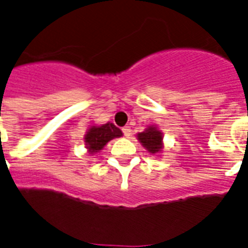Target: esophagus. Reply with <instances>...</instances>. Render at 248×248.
I'll use <instances>...</instances> for the list:
<instances>
[{
  "instance_id": "esophagus-1",
  "label": "esophagus",
  "mask_w": 248,
  "mask_h": 248,
  "mask_svg": "<svg viewBox=\"0 0 248 248\" xmlns=\"http://www.w3.org/2000/svg\"><path fill=\"white\" fill-rule=\"evenodd\" d=\"M122 132H124V135L126 137L131 136V128H130V126H124V127L122 128Z\"/></svg>"
}]
</instances>
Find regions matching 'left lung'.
I'll list each match as a JSON object with an SVG mask.
<instances>
[{"instance_id": "1", "label": "left lung", "mask_w": 248, "mask_h": 248, "mask_svg": "<svg viewBox=\"0 0 248 248\" xmlns=\"http://www.w3.org/2000/svg\"><path fill=\"white\" fill-rule=\"evenodd\" d=\"M163 132L156 126H149L145 131L137 134V140L151 155H159L164 149Z\"/></svg>"}]
</instances>
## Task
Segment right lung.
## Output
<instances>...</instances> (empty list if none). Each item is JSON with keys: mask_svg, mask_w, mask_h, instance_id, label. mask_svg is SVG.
<instances>
[{"mask_svg": "<svg viewBox=\"0 0 248 248\" xmlns=\"http://www.w3.org/2000/svg\"><path fill=\"white\" fill-rule=\"evenodd\" d=\"M122 135V131L111 122L101 126H91L84 135L85 147L88 149L89 154H97L107 145V142Z\"/></svg>", "mask_w": 248, "mask_h": 248, "instance_id": "1", "label": "right lung"}]
</instances>
